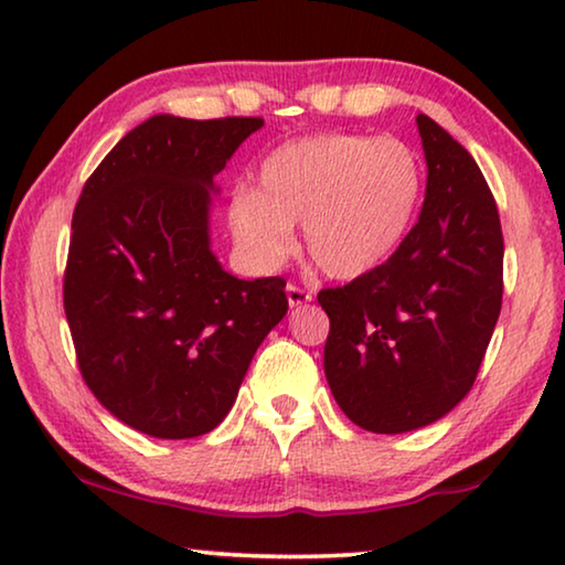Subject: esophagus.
Returning a JSON list of instances; mask_svg holds the SVG:
<instances>
[{
    "instance_id": "esophagus-1",
    "label": "esophagus",
    "mask_w": 565,
    "mask_h": 565,
    "mask_svg": "<svg viewBox=\"0 0 565 565\" xmlns=\"http://www.w3.org/2000/svg\"><path fill=\"white\" fill-rule=\"evenodd\" d=\"M286 301H289V307H305L311 301V294L307 289H301L297 284H289L286 286Z\"/></svg>"
}]
</instances>
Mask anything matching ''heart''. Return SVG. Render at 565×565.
I'll return each instance as SVG.
<instances>
[{
  "label": "heart",
  "instance_id": "b5f03b06",
  "mask_svg": "<svg viewBox=\"0 0 565 565\" xmlns=\"http://www.w3.org/2000/svg\"><path fill=\"white\" fill-rule=\"evenodd\" d=\"M426 172L398 139L330 131L276 147L256 190H235L228 228L250 264L276 268L294 250L291 225L319 271L360 279L383 266L416 223Z\"/></svg>",
  "mask_w": 565,
  "mask_h": 565
}]
</instances>
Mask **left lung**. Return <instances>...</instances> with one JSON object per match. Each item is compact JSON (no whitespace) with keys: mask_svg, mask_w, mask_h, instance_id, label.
Here are the masks:
<instances>
[{"mask_svg":"<svg viewBox=\"0 0 565 565\" xmlns=\"http://www.w3.org/2000/svg\"><path fill=\"white\" fill-rule=\"evenodd\" d=\"M418 223L360 279L319 291L330 317L324 375L337 406L373 434L444 418L475 385L502 307V228L484 174L426 114Z\"/></svg>","mask_w":565,"mask_h":565,"instance_id":"8db88e82","label":"left lung"}]
</instances>
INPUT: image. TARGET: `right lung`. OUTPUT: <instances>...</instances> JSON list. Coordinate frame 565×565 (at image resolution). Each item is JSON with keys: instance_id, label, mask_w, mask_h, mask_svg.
Segmentation results:
<instances>
[{"instance_id": "right-lung-1", "label": "right lung", "mask_w": 565, "mask_h": 565, "mask_svg": "<svg viewBox=\"0 0 565 565\" xmlns=\"http://www.w3.org/2000/svg\"><path fill=\"white\" fill-rule=\"evenodd\" d=\"M260 126L151 116L75 205L63 301L83 381L154 439L213 431L289 309L284 279H238L210 248L215 177Z\"/></svg>"}]
</instances>
